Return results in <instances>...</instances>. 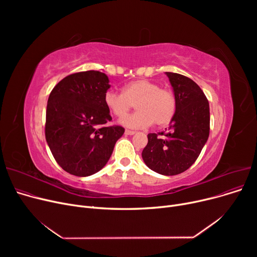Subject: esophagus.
<instances>
[{"label": "esophagus", "mask_w": 257, "mask_h": 257, "mask_svg": "<svg viewBox=\"0 0 257 257\" xmlns=\"http://www.w3.org/2000/svg\"><path fill=\"white\" fill-rule=\"evenodd\" d=\"M125 133L127 134V136H133V134H136V131H133V130H126L125 131Z\"/></svg>", "instance_id": "1"}]
</instances>
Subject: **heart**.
<instances>
[{
    "instance_id": "obj_1",
    "label": "heart",
    "mask_w": 257,
    "mask_h": 257,
    "mask_svg": "<svg viewBox=\"0 0 257 257\" xmlns=\"http://www.w3.org/2000/svg\"><path fill=\"white\" fill-rule=\"evenodd\" d=\"M104 103L107 109L117 117L123 116L136 103L138 110L119 120L120 124L134 129L147 128L153 123L159 127L166 126L171 123L177 110L175 93L147 79L132 81L125 85L123 92L107 90Z\"/></svg>"
}]
</instances>
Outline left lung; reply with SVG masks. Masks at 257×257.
<instances>
[{"mask_svg":"<svg viewBox=\"0 0 257 257\" xmlns=\"http://www.w3.org/2000/svg\"><path fill=\"white\" fill-rule=\"evenodd\" d=\"M177 99V110L167 132L149 133L142 156L152 171L167 176L190 168L208 140L209 103L199 85L183 75L166 72Z\"/></svg>","mask_w":257,"mask_h":257,"instance_id":"left-lung-1","label":"left lung"}]
</instances>
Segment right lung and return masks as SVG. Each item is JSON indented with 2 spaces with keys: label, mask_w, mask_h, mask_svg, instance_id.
I'll return each mask as SVG.
<instances>
[{
  "label": "right lung",
  "mask_w": 257,
  "mask_h": 257,
  "mask_svg": "<svg viewBox=\"0 0 257 257\" xmlns=\"http://www.w3.org/2000/svg\"><path fill=\"white\" fill-rule=\"evenodd\" d=\"M108 82L99 71L74 73L59 81L49 96L46 140L57 164L75 176L99 172L125 132L118 125L105 126L112 119L104 103Z\"/></svg>",
  "instance_id": "add662e5"
}]
</instances>
